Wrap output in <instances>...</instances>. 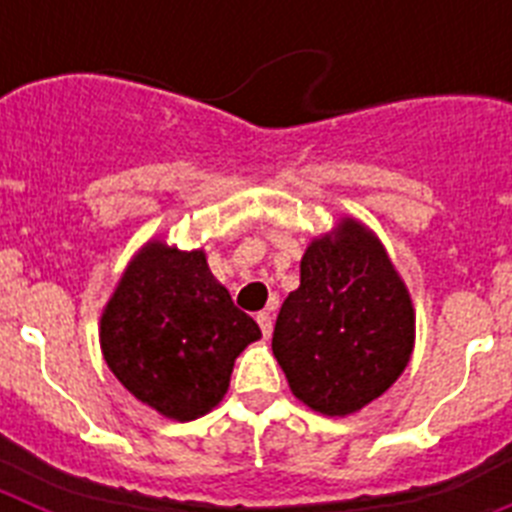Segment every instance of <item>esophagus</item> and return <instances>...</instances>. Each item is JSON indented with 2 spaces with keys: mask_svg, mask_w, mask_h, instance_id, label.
Returning a JSON list of instances; mask_svg holds the SVG:
<instances>
[{
  "mask_svg": "<svg viewBox=\"0 0 512 512\" xmlns=\"http://www.w3.org/2000/svg\"><path fill=\"white\" fill-rule=\"evenodd\" d=\"M256 320H259V328H261V333H264V338H269L271 336V312L269 310L259 312V315H256Z\"/></svg>",
  "mask_w": 512,
  "mask_h": 512,
  "instance_id": "34e87169",
  "label": "esophagus"
}]
</instances>
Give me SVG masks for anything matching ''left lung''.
<instances>
[{
  "label": "left lung",
  "instance_id": "1",
  "mask_svg": "<svg viewBox=\"0 0 512 512\" xmlns=\"http://www.w3.org/2000/svg\"><path fill=\"white\" fill-rule=\"evenodd\" d=\"M413 346V297L379 235L346 215L312 238L271 338L292 395L328 418L359 413L400 379Z\"/></svg>",
  "mask_w": 512,
  "mask_h": 512
}]
</instances>
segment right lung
<instances>
[{
    "label": "right lung",
    "mask_w": 512,
    "mask_h": 512,
    "mask_svg": "<svg viewBox=\"0 0 512 512\" xmlns=\"http://www.w3.org/2000/svg\"><path fill=\"white\" fill-rule=\"evenodd\" d=\"M259 325L212 277L202 248L151 238L128 261L99 318V346L117 382L169 420L220 405L235 359Z\"/></svg>",
    "instance_id": "1"
}]
</instances>
